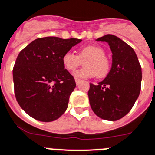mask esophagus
Wrapping results in <instances>:
<instances>
[{
    "mask_svg": "<svg viewBox=\"0 0 155 155\" xmlns=\"http://www.w3.org/2000/svg\"><path fill=\"white\" fill-rule=\"evenodd\" d=\"M75 84H76V85H79V84H80V82L82 81L80 79H79V78H75Z\"/></svg>",
    "mask_w": 155,
    "mask_h": 155,
    "instance_id": "34e87169",
    "label": "esophagus"
}]
</instances>
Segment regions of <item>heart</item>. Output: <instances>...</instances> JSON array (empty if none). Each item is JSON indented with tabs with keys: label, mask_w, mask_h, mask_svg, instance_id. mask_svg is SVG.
<instances>
[{
	"label": "heart",
	"mask_w": 155,
	"mask_h": 155,
	"mask_svg": "<svg viewBox=\"0 0 155 155\" xmlns=\"http://www.w3.org/2000/svg\"><path fill=\"white\" fill-rule=\"evenodd\" d=\"M84 63V68L75 71V75L81 78H92L96 75L99 79L106 77L110 70V63L105 56L104 48L99 45H85L79 49L76 55L68 51L63 55L62 62L65 68L74 71Z\"/></svg>",
	"instance_id": "1"
}]
</instances>
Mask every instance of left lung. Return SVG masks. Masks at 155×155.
I'll list each match as a JSON object with an SVG mask.
<instances>
[{
    "label": "left lung",
    "mask_w": 155,
    "mask_h": 155,
    "mask_svg": "<svg viewBox=\"0 0 155 155\" xmlns=\"http://www.w3.org/2000/svg\"><path fill=\"white\" fill-rule=\"evenodd\" d=\"M97 41L109 45L112 51V65L103 81L98 85L90 84L89 102L99 118L116 121L131 110L139 97L142 68L134 49L121 39L108 34Z\"/></svg>",
    "instance_id": "left-lung-1"
}]
</instances>
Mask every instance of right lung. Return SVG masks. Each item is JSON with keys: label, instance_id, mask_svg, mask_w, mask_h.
Listing matches in <instances>:
<instances>
[{"label": "right lung", "instance_id": "add662e5", "mask_svg": "<svg viewBox=\"0 0 155 155\" xmlns=\"http://www.w3.org/2000/svg\"><path fill=\"white\" fill-rule=\"evenodd\" d=\"M81 41L48 36L36 39L20 51L12 69L14 93L29 116L51 122L65 112L75 82L64 69L62 57Z\"/></svg>", "mask_w": 155, "mask_h": 155}]
</instances>
